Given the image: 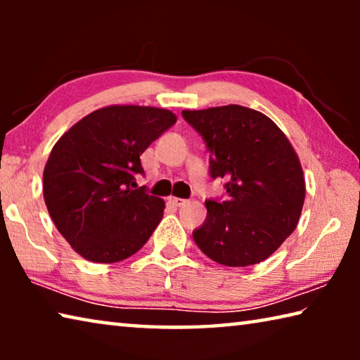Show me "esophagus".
Here are the masks:
<instances>
[{
	"label": "esophagus",
	"instance_id": "esophagus-1",
	"mask_svg": "<svg viewBox=\"0 0 360 360\" xmlns=\"http://www.w3.org/2000/svg\"><path fill=\"white\" fill-rule=\"evenodd\" d=\"M168 203H172L174 206H184L187 203V200L184 198H178V197H169L168 198Z\"/></svg>",
	"mask_w": 360,
	"mask_h": 360
}]
</instances>
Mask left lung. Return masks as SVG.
Listing matches in <instances>:
<instances>
[{"label":"left lung","mask_w":360,"mask_h":360,"mask_svg":"<svg viewBox=\"0 0 360 360\" xmlns=\"http://www.w3.org/2000/svg\"><path fill=\"white\" fill-rule=\"evenodd\" d=\"M211 152L210 173L227 181L225 202H206V221L193 231L197 246L225 266L255 265L295 230L304 178L295 149L270 117L227 105L182 111Z\"/></svg>","instance_id":"left-lung-1"}]
</instances>
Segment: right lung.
<instances>
[{"mask_svg": "<svg viewBox=\"0 0 360 360\" xmlns=\"http://www.w3.org/2000/svg\"><path fill=\"white\" fill-rule=\"evenodd\" d=\"M176 119L168 109L111 105L60 136L42 173V192L57 230L84 259L114 264L149 240L165 210L136 188L139 155Z\"/></svg>", "mask_w": 360, "mask_h": 360, "instance_id": "add662e5", "label": "right lung"}]
</instances>
